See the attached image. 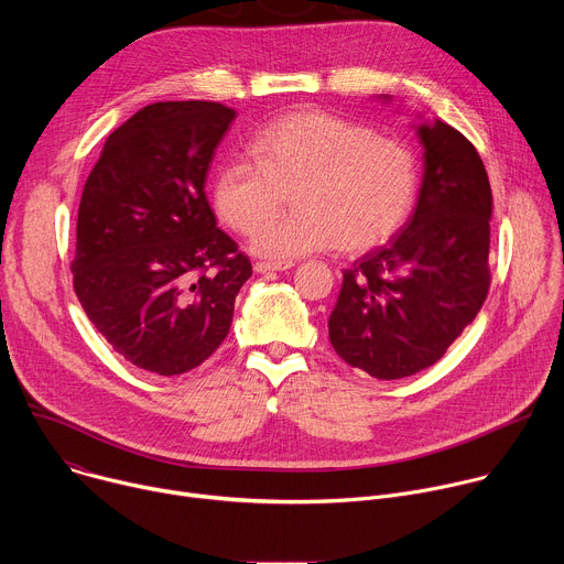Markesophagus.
I'll list each match as a JSON object with an SVG mask.
<instances>
[{"label":"esophagus","mask_w":564,"mask_h":564,"mask_svg":"<svg viewBox=\"0 0 564 564\" xmlns=\"http://www.w3.org/2000/svg\"><path fill=\"white\" fill-rule=\"evenodd\" d=\"M292 268V263L288 261V263H274V261H257L254 263V270L257 272H283V270H290Z\"/></svg>","instance_id":"1"}]
</instances>
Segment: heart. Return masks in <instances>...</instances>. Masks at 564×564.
<instances>
[{
  "label": "heart",
  "instance_id": "heart-1",
  "mask_svg": "<svg viewBox=\"0 0 564 564\" xmlns=\"http://www.w3.org/2000/svg\"><path fill=\"white\" fill-rule=\"evenodd\" d=\"M229 158L214 181V205L238 234L270 259L341 248L375 250L404 227L417 196L413 151L394 138L328 111L288 113ZM295 192L297 212L270 221ZM267 225L263 226L262 223Z\"/></svg>",
  "mask_w": 564,
  "mask_h": 564
}]
</instances>
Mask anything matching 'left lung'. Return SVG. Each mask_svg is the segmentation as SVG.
I'll list each match as a JSON object with an SVG mask.
<instances>
[{
    "instance_id": "8db88e82",
    "label": "left lung",
    "mask_w": 564,
    "mask_h": 564,
    "mask_svg": "<svg viewBox=\"0 0 564 564\" xmlns=\"http://www.w3.org/2000/svg\"><path fill=\"white\" fill-rule=\"evenodd\" d=\"M424 181L411 220L350 270L328 330L337 355L377 379L444 357L491 285V185L477 149L451 124L417 129Z\"/></svg>"
}]
</instances>
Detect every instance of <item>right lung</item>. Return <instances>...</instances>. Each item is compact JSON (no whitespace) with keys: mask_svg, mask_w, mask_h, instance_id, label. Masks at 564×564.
I'll return each mask as SVG.
<instances>
[{"mask_svg":"<svg viewBox=\"0 0 564 564\" xmlns=\"http://www.w3.org/2000/svg\"><path fill=\"white\" fill-rule=\"evenodd\" d=\"M236 111L220 102H155L118 127L77 209L73 290L129 364L181 375L229 333L248 254L205 196L214 151Z\"/></svg>","mask_w":564,"mask_h":564,"instance_id":"obj_1","label":"right lung"}]
</instances>
